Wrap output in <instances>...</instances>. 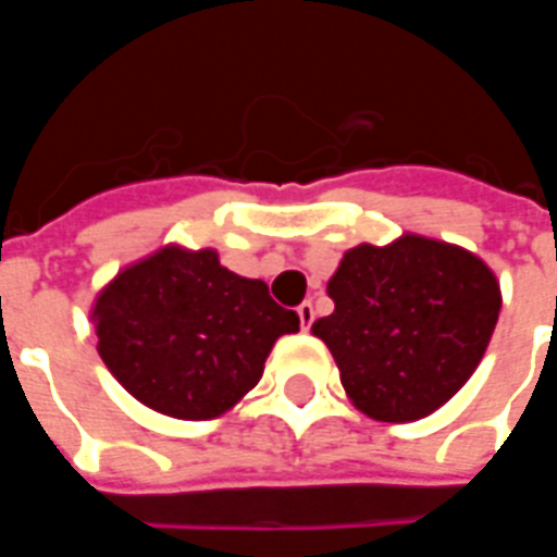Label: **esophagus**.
I'll return each instance as SVG.
<instances>
[{
  "label": "esophagus",
  "instance_id": "obj_1",
  "mask_svg": "<svg viewBox=\"0 0 557 557\" xmlns=\"http://www.w3.org/2000/svg\"><path fill=\"white\" fill-rule=\"evenodd\" d=\"M298 319H301V327H304V331H310V325H313V319H315L313 304L304 301L301 307H298Z\"/></svg>",
  "mask_w": 557,
  "mask_h": 557
}]
</instances>
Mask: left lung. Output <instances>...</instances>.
<instances>
[{
    "mask_svg": "<svg viewBox=\"0 0 557 557\" xmlns=\"http://www.w3.org/2000/svg\"><path fill=\"white\" fill-rule=\"evenodd\" d=\"M327 295L334 313L315 319L313 334L355 409L385 423L442 409L478 370L502 310L483 259L423 235L346 250Z\"/></svg>",
    "mask_w": 557,
    "mask_h": 557,
    "instance_id": "left-lung-1",
    "label": "left lung"
}]
</instances>
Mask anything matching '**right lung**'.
Returning <instances> with one entry per match:
<instances>
[{
    "mask_svg": "<svg viewBox=\"0 0 557 557\" xmlns=\"http://www.w3.org/2000/svg\"><path fill=\"white\" fill-rule=\"evenodd\" d=\"M98 355L131 397L178 420L230 411L262 379L298 315L214 250L160 247L119 271L91 307Z\"/></svg>",
    "mask_w": 557,
    "mask_h": 557,
    "instance_id": "add662e5",
    "label": "right lung"
}]
</instances>
